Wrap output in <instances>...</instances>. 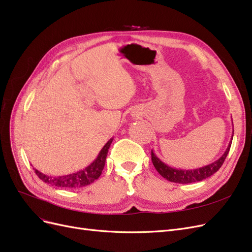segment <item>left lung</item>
<instances>
[{
  "label": "left lung",
  "mask_w": 252,
  "mask_h": 252,
  "mask_svg": "<svg viewBox=\"0 0 252 252\" xmlns=\"http://www.w3.org/2000/svg\"><path fill=\"white\" fill-rule=\"evenodd\" d=\"M231 142H232V139L222 157H220L219 159H217L216 162H213L209 165H206L204 167H201V168L188 169V170L172 168V167L163 163L161 159L155 155L154 150H151V161L154 163L155 168L158 170V172L161 174L163 178L168 180L169 182L179 183V184H189V183L200 182L211 177L213 173H216L220 168V166L223 165L228 152L230 150Z\"/></svg>",
  "instance_id": "8db88e82"
}]
</instances>
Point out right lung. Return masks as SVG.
Returning a JSON list of instances; mask_svg holds the SVG:
<instances>
[{"mask_svg": "<svg viewBox=\"0 0 252 252\" xmlns=\"http://www.w3.org/2000/svg\"><path fill=\"white\" fill-rule=\"evenodd\" d=\"M112 141L113 139H110L107 143H106L105 146L102 148L100 154H98V156L96 157L94 161L89 166H87L86 168H84L83 170L67 174V175H62V177H49V175L44 174L39 170L33 168L34 172L43 182L57 187L80 188V187L87 186L91 184V183H94L95 180H97L98 177L102 174L105 162H106V157H107L108 149L110 147Z\"/></svg>", "mask_w": 252, "mask_h": 252, "instance_id": "right-lung-1", "label": "right lung"}]
</instances>
